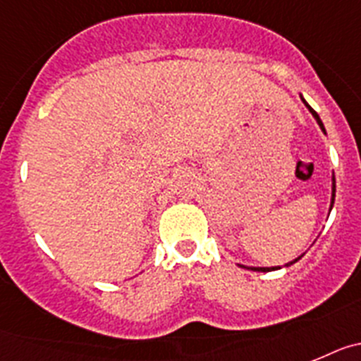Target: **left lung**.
<instances>
[{
  "label": "left lung",
  "mask_w": 361,
  "mask_h": 361,
  "mask_svg": "<svg viewBox=\"0 0 361 361\" xmlns=\"http://www.w3.org/2000/svg\"><path fill=\"white\" fill-rule=\"evenodd\" d=\"M300 98H302V102L305 103V106H307V109H309V112H311V114H312V118H314V120H316V123L319 125V128H322V133L327 134V133H325L324 121L319 120L318 112H316L314 109H312V106L305 102V98H303L302 94H300ZM334 196H336V180H334V174H332V194H331V207H329V212L332 211V205H334ZM302 256H303V255H302ZM302 256H298V258H296V259H293V262L285 263L283 267H289V265H293V263H296L298 259L302 258ZM240 267H243V269H250V271H258V272H269V271H278V269H281V267H245V265H240Z\"/></svg>",
  "instance_id": "8db88e82"
}]
</instances>
